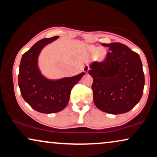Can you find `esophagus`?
<instances>
[{
	"mask_svg": "<svg viewBox=\"0 0 157 157\" xmlns=\"http://www.w3.org/2000/svg\"><path fill=\"white\" fill-rule=\"evenodd\" d=\"M89 70H90V67H89L88 65H85V66H84L83 71H84V72H86V73H87Z\"/></svg>",
	"mask_w": 157,
	"mask_h": 157,
	"instance_id": "34e87169",
	"label": "esophagus"
}]
</instances>
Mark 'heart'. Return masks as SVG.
<instances>
[{"instance_id":"b5f03b06","label":"heart","mask_w":157,"mask_h":157,"mask_svg":"<svg viewBox=\"0 0 157 157\" xmlns=\"http://www.w3.org/2000/svg\"><path fill=\"white\" fill-rule=\"evenodd\" d=\"M87 51L91 53H94L95 58L98 61H103L106 56V50L102 48H98L94 46H88Z\"/></svg>"}]
</instances>
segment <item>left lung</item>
I'll return each mask as SVG.
<instances>
[{
  "instance_id": "8db88e82",
  "label": "left lung",
  "mask_w": 157,
  "mask_h": 157,
  "mask_svg": "<svg viewBox=\"0 0 157 157\" xmlns=\"http://www.w3.org/2000/svg\"><path fill=\"white\" fill-rule=\"evenodd\" d=\"M110 51L103 63L90 65L94 104L110 114L130 111L141 99L144 75L140 56L121 43L101 44Z\"/></svg>"
}]
</instances>
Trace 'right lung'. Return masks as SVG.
I'll return each mask as SVG.
<instances>
[{
  "mask_svg": "<svg viewBox=\"0 0 157 157\" xmlns=\"http://www.w3.org/2000/svg\"><path fill=\"white\" fill-rule=\"evenodd\" d=\"M58 36L36 42L23 54L20 60L18 85L23 99L35 111L43 113H57L68 104L71 92L85 73L73 77L51 79L41 73L39 56L46 45L56 40Z\"/></svg>",
  "mask_w": 157,
  "mask_h": 157,
  "instance_id": "obj_1",
  "label": "right lung"
}]
</instances>
